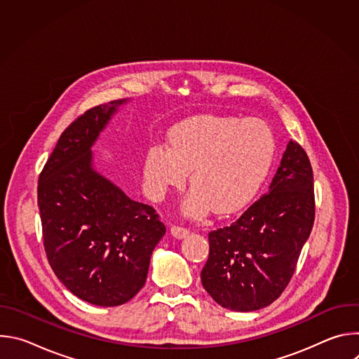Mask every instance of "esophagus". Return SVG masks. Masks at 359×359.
I'll use <instances>...</instances> for the list:
<instances>
[{
	"label": "esophagus",
	"mask_w": 359,
	"mask_h": 359,
	"mask_svg": "<svg viewBox=\"0 0 359 359\" xmlns=\"http://www.w3.org/2000/svg\"><path fill=\"white\" fill-rule=\"evenodd\" d=\"M170 233H172V236L176 237V238H184L190 231H189V229L182 227V226H172Z\"/></svg>",
	"instance_id": "1"
}]
</instances>
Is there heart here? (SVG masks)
I'll return each instance as SVG.
<instances>
[{
  "label": "heart",
  "instance_id": "1",
  "mask_svg": "<svg viewBox=\"0 0 359 359\" xmlns=\"http://www.w3.org/2000/svg\"><path fill=\"white\" fill-rule=\"evenodd\" d=\"M277 149L270 125L257 118L200 115L169 132V147L151 146L144 158V179L153 197L180 187L189 175L193 189L183 201L187 216L212 208L227 215L241 209L264 182Z\"/></svg>",
  "mask_w": 359,
  "mask_h": 359
}]
</instances>
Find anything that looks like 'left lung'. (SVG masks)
<instances>
[{
  "mask_svg": "<svg viewBox=\"0 0 359 359\" xmlns=\"http://www.w3.org/2000/svg\"><path fill=\"white\" fill-rule=\"evenodd\" d=\"M316 216L314 176L305 150L290 140L269 193L230 226L209 233L201 284L231 311H255L290 283Z\"/></svg>",
  "mask_w": 359,
  "mask_h": 359,
  "instance_id": "8db88e82",
  "label": "left lung"
}]
</instances>
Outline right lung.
<instances>
[{
    "label": "right lung",
    "mask_w": 359,
    "mask_h": 359,
    "mask_svg": "<svg viewBox=\"0 0 359 359\" xmlns=\"http://www.w3.org/2000/svg\"><path fill=\"white\" fill-rule=\"evenodd\" d=\"M128 99L86 111L61 135L38 182L48 262L78 298L99 306L132 299L166 233L155 209L129 198L93 166L92 146Z\"/></svg>",
    "instance_id": "obj_1"
}]
</instances>
